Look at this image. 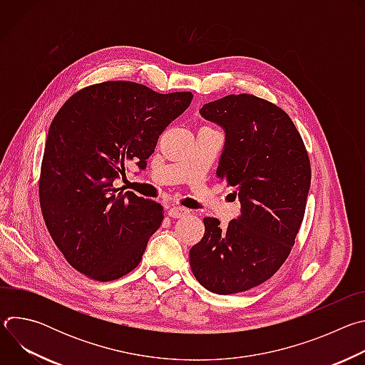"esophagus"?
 Masks as SVG:
<instances>
[{"label": "esophagus", "instance_id": "obj_1", "mask_svg": "<svg viewBox=\"0 0 365 365\" xmlns=\"http://www.w3.org/2000/svg\"><path fill=\"white\" fill-rule=\"evenodd\" d=\"M168 214L172 218H182L189 214V210H186V207H182V206H172Z\"/></svg>", "mask_w": 365, "mask_h": 365}]
</instances>
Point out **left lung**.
<instances>
[{
    "instance_id": "8db88e82",
    "label": "left lung",
    "mask_w": 365,
    "mask_h": 365,
    "mask_svg": "<svg viewBox=\"0 0 365 365\" xmlns=\"http://www.w3.org/2000/svg\"><path fill=\"white\" fill-rule=\"evenodd\" d=\"M199 114L225 133L217 178L235 186L241 215L225 228L217 218L203 220L190 267L210 292L240 293L269 280L289 257L304 215L310 163L293 121L269 101L227 95Z\"/></svg>"
}]
</instances>
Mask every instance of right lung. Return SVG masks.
<instances>
[{
  "label": "right lung",
  "instance_id": "add662e5",
  "mask_svg": "<svg viewBox=\"0 0 365 365\" xmlns=\"http://www.w3.org/2000/svg\"><path fill=\"white\" fill-rule=\"evenodd\" d=\"M190 92L159 93L125 81L73 93L48 128L38 183L46 227L68 263L99 280L120 279L141 262L163 207L119 192L127 165L147 166L160 134L189 106Z\"/></svg>",
  "mask_w": 365,
  "mask_h": 365
}]
</instances>
